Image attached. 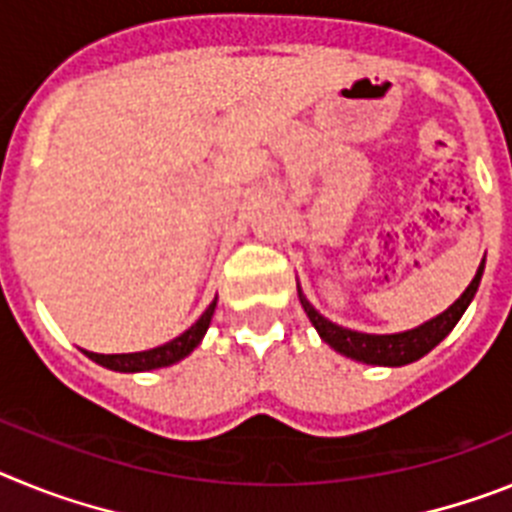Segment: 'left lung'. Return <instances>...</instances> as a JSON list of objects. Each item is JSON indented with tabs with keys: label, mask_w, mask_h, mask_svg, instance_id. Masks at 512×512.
Returning a JSON list of instances; mask_svg holds the SVG:
<instances>
[{
	"label": "left lung",
	"mask_w": 512,
	"mask_h": 512,
	"mask_svg": "<svg viewBox=\"0 0 512 512\" xmlns=\"http://www.w3.org/2000/svg\"><path fill=\"white\" fill-rule=\"evenodd\" d=\"M484 273V257L479 262L477 273L471 278V283L466 286V291L461 293L459 299L453 301L446 311L435 314L428 322L417 324L412 330L404 332H391V335H373V332H358L350 330V327H342V324L330 322L327 317H322L311 301L306 299L304 291H301L299 281H296V291H299V301L304 306L306 317L314 324V330L319 332L327 345L332 350H337L340 355L350 358V361L368 363V366H386V368H397L407 366V363L420 361L422 355H428L430 350L443 342L448 337V332L459 324V319L464 317V311L469 309V304L477 296V288L482 283Z\"/></svg>",
	"instance_id": "obj_1"
}]
</instances>
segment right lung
Segmentation results:
<instances>
[{
  "mask_svg": "<svg viewBox=\"0 0 512 512\" xmlns=\"http://www.w3.org/2000/svg\"><path fill=\"white\" fill-rule=\"evenodd\" d=\"M213 311H216V299L208 304V309L203 311L193 327H188L182 335H177L175 340L170 342H164V345H159V348L141 350V353H115V355H102V353H90V350H84V355H87L90 361L110 368V371H121V373H141V371H154V368L172 366V363L188 358V355L201 345L208 327H211Z\"/></svg>",
  "mask_w": 512,
  "mask_h": 512,
  "instance_id": "add662e5",
  "label": "right lung"
}]
</instances>
